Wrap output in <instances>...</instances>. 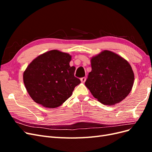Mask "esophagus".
<instances>
[{"label":"esophagus","mask_w":152,"mask_h":152,"mask_svg":"<svg viewBox=\"0 0 152 152\" xmlns=\"http://www.w3.org/2000/svg\"><path fill=\"white\" fill-rule=\"evenodd\" d=\"M80 80H81V82H82V83H84V82H86V77H82L81 79H80Z\"/></svg>","instance_id":"obj_1"}]
</instances>
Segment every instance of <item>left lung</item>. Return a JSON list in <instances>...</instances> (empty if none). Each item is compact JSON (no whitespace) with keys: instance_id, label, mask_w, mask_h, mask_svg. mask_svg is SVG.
Here are the masks:
<instances>
[{"instance_id":"left-lung-1","label":"left lung","mask_w":152,"mask_h":152,"mask_svg":"<svg viewBox=\"0 0 152 152\" xmlns=\"http://www.w3.org/2000/svg\"><path fill=\"white\" fill-rule=\"evenodd\" d=\"M91 67L85 85L100 103L113 105L129 94L134 75L126 59L105 50L92 58Z\"/></svg>"}]
</instances>
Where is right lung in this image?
Listing matches in <instances>:
<instances>
[{
    "label": "right lung",
    "mask_w": 152,
    "mask_h": 152,
    "mask_svg": "<svg viewBox=\"0 0 152 152\" xmlns=\"http://www.w3.org/2000/svg\"><path fill=\"white\" fill-rule=\"evenodd\" d=\"M71 56L52 50L37 57L23 73V82L30 97L44 107L54 108L70 97L80 83L70 66Z\"/></svg>",
    "instance_id": "obj_1"
}]
</instances>
